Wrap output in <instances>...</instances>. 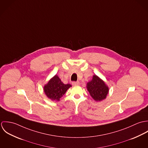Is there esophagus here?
Returning <instances> with one entry per match:
<instances>
[{
  "instance_id": "34e87169",
  "label": "esophagus",
  "mask_w": 148,
  "mask_h": 148,
  "mask_svg": "<svg viewBox=\"0 0 148 148\" xmlns=\"http://www.w3.org/2000/svg\"><path fill=\"white\" fill-rule=\"evenodd\" d=\"M72 85H77L79 84V82H73L72 83Z\"/></svg>"
}]
</instances>
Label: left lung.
Listing matches in <instances>:
<instances>
[{"instance_id":"obj_1","label":"left lung","mask_w":148,"mask_h":148,"mask_svg":"<svg viewBox=\"0 0 148 148\" xmlns=\"http://www.w3.org/2000/svg\"><path fill=\"white\" fill-rule=\"evenodd\" d=\"M86 88L90 96L96 101H101L106 99L109 90L106 83L96 75L87 83Z\"/></svg>"}]
</instances>
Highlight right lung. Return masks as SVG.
Segmentation results:
<instances>
[{
  "mask_svg": "<svg viewBox=\"0 0 148 148\" xmlns=\"http://www.w3.org/2000/svg\"><path fill=\"white\" fill-rule=\"evenodd\" d=\"M69 84H64L57 75H55L43 87L44 92L47 97L52 101H60L66 90L71 87Z\"/></svg>",
  "mask_w": 148,
  "mask_h": 148,
  "instance_id": "add662e5",
  "label": "right lung"
}]
</instances>
